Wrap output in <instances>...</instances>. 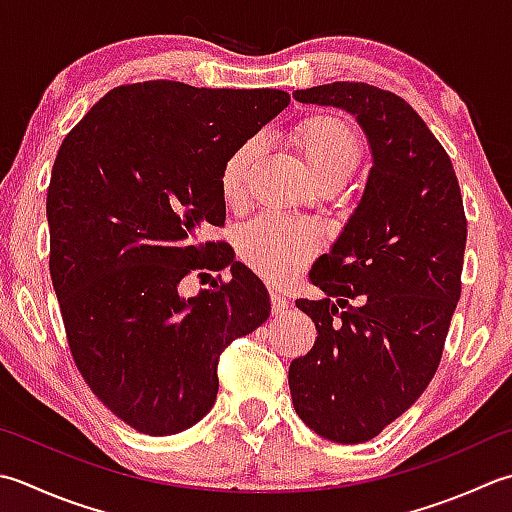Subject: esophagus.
I'll list each match as a JSON object with an SVG mask.
<instances>
[{"label":"esophagus","mask_w":512,"mask_h":512,"mask_svg":"<svg viewBox=\"0 0 512 512\" xmlns=\"http://www.w3.org/2000/svg\"><path fill=\"white\" fill-rule=\"evenodd\" d=\"M270 308H273V315H284L288 310V299L279 293H270Z\"/></svg>","instance_id":"obj_1"}]
</instances>
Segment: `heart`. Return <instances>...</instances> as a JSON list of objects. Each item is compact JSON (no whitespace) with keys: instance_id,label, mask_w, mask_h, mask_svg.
Wrapping results in <instances>:
<instances>
[{"instance_id":"1","label":"heart","mask_w":512,"mask_h":512,"mask_svg":"<svg viewBox=\"0 0 512 512\" xmlns=\"http://www.w3.org/2000/svg\"><path fill=\"white\" fill-rule=\"evenodd\" d=\"M293 142L319 186L339 188L355 173L364 157V142L348 119L317 113L293 128ZM257 139H244L224 157L219 190L224 202L235 206L244 199L248 170L257 155ZM313 233L302 224L277 215H262L239 228L237 253L257 275L273 284L293 277L313 253Z\"/></svg>"}]
</instances>
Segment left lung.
I'll use <instances>...</instances> for the list:
<instances>
[{"mask_svg": "<svg viewBox=\"0 0 512 512\" xmlns=\"http://www.w3.org/2000/svg\"><path fill=\"white\" fill-rule=\"evenodd\" d=\"M295 99L353 113L373 150L362 202L308 273L324 297L295 302L317 339L288 368L302 422L362 444L417 402L442 362L462 295V190L444 146L390 90L333 82Z\"/></svg>", "mask_w": 512, "mask_h": 512, "instance_id": "left-lung-1", "label": "left lung"}]
</instances>
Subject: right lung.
Instances as JSON below:
<instances>
[{"label":"right lung","mask_w":512,"mask_h":512,"mask_svg":"<svg viewBox=\"0 0 512 512\" xmlns=\"http://www.w3.org/2000/svg\"><path fill=\"white\" fill-rule=\"evenodd\" d=\"M288 102L277 88L124 84L59 146L48 266L68 348L99 402L139 433L195 426L215 404L219 355L270 315L259 277L202 235L226 222L224 157ZM226 265V283L178 297L184 276Z\"/></svg>","instance_id":"1"}]
</instances>
